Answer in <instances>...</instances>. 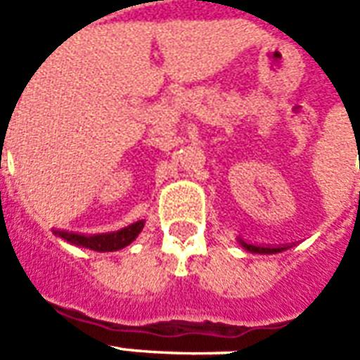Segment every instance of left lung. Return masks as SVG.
Segmentation results:
<instances>
[{
    "mask_svg": "<svg viewBox=\"0 0 360 360\" xmlns=\"http://www.w3.org/2000/svg\"><path fill=\"white\" fill-rule=\"evenodd\" d=\"M237 241L241 245L243 249L250 250V252H258V255H274V252H281L287 250L291 245H266V243H250L245 237H237Z\"/></svg>",
    "mask_w": 360,
    "mask_h": 360,
    "instance_id": "obj_1",
    "label": "left lung"
}]
</instances>
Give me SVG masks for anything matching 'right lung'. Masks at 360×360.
Wrapping results in <instances>:
<instances>
[{"label":"right lung","instance_id":"right-lung-1","mask_svg":"<svg viewBox=\"0 0 360 360\" xmlns=\"http://www.w3.org/2000/svg\"><path fill=\"white\" fill-rule=\"evenodd\" d=\"M142 227H144V221L139 219V221L121 227L117 231H105V233L86 235L79 233V231H67V229H53V233L61 239H65L67 243H71V245H77V247L105 252V250H119L127 247L129 243L134 241L136 235L141 233Z\"/></svg>","mask_w":360,"mask_h":360}]
</instances>
